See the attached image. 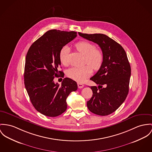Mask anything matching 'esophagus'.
Returning <instances> with one entry per match:
<instances>
[{"label":"esophagus","instance_id":"1","mask_svg":"<svg viewBox=\"0 0 152 152\" xmlns=\"http://www.w3.org/2000/svg\"><path fill=\"white\" fill-rule=\"evenodd\" d=\"M77 86H78V87L79 88H82L84 87V85L82 83H77Z\"/></svg>","mask_w":152,"mask_h":152}]
</instances>
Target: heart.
Instances as JSON below:
<instances>
[{
  "label": "heart",
  "mask_w": 152,
  "mask_h": 152,
  "mask_svg": "<svg viewBox=\"0 0 152 152\" xmlns=\"http://www.w3.org/2000/svg\"><path fill=\"white\" fill-rule=\"evenodd\" d=\"M76 50L84 56V64H87L82 67H72L67 71V75L71 79L77 81L83 82L88 78L94 70H98L102 65L104 56L102 51L95 48V45L87 41H80L75 45ZM69 48L64 46L59 51V60L61 62L66 65L68 64L67 56Z\"/></svg>",
  "instance_id": "obj_1"
}]
</instances>
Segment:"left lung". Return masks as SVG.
<instances>
[{"instance_id": "left-lung-1", "label": "left lung", "mask_w": 152, "mask_h": 152, "mask_svg": "<svg viewBox=\"0 0 152 152\" xmlns=\"http://www.w3.org/2000/svg\"><path fill=\"white\" fill-rule=\"evenodd\" d=\"M79 35L99 45L104 56L102 66L90 78L98 86L90 87L93 94L87 107L94 114L109 115L124 102L129 93L131 66L127 54L120 44L104 34Z\"/></svg>"}]
</instances>
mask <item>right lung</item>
I'll list each match as a JSON object with an SVG mask.
<instances>
[{
  "instance_id": "1",
  "label": "right lung",
  "mask_w": 152,
  "mask_h": 152,
  "mask_svg": "<svg viewBox=\"0 0 152 152\" xmlns=\"http://www.w3.org/2000/svg\"><path fill=\"white\" fill-rule=\"evenodd\" d=\"M76 36L74 31L50 30L28 51L23 75L25 88L34 107L45 116L56 117L63 113L67 108V97L77 89L76 82L70 78L64 79L61 85L54 82L56 77L64 76L58 70L59 51Z\"/></svg>"
}]
</instances>
